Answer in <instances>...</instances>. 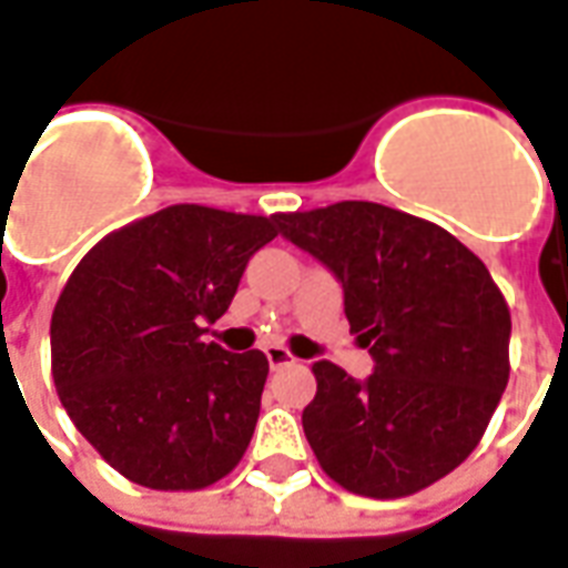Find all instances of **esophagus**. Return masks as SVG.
Masks as SVG:
<instances>
[{"mask_svg":"<svg viewBox=\"0 0 568 568\" xmlns=\"http://www.w3.org/2000/svg\"><path fill=\"white\" fill-rule=\"evenodd\" d=\"M266 359H268V366H272V369H284V366H293V363H296V357L290 354L287 347H281V345H268L266 347Z\"/></svg>","mask_w":568,"mask_h":568,"instance_id":"esophagus-1","label":"esophagus"}]
</instances>
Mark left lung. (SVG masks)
<instances>
[{"label":"left lung","mask_w":568,"mask_h":568,"mask_svg":"<svg viewBox=\"0 0 568 568\" xmlns=\"http://www.w3.org/2000/svg\"><path fill=\"white\" fill-rule=\"evenodd\" d=\"M284 239L345 290L351 333L375 372L314 363L302 429L345 490L399 499L478 448L508 384L511 314L490 272L448 230L378 202L275 214Z\"/></svg>","instance_id":"obj_1"}]
</instances>
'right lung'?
Wrapping results in <instances>:
<instances>
[{"mask_svg":"<svg viewBox=\"0 0 568 568\" xmlns=\"http://www.w3.org/2000/svg\"><path fill=\"white\" fill-rule=\"evenodd\" d=\"M272 217L169 205L97 242L51 317V372L78 433L123 478L202 490L239 466L268 375L263 351L205 342Z\"/></svg>","mask_w":568,"mask_h":568,"instance_id":"add662e5","label":"right lung"}]
</instances>
